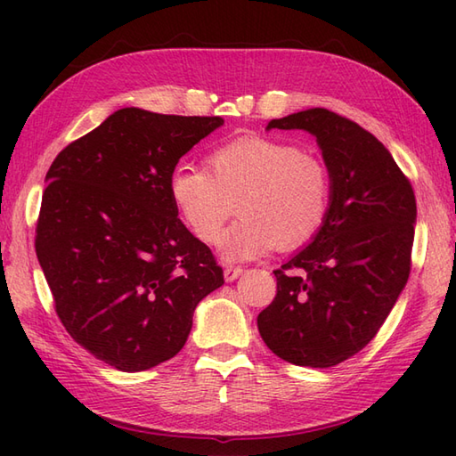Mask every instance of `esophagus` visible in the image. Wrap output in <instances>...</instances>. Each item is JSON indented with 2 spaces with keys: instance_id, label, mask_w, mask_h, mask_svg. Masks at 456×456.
<instances>
[{
  "instance_id": "34e87169",
  "label": "esophagus",
  "mask_w": 456,
  "mask_h": 456,
  "mask_svg": "<svg viewBox=\"0 0 456 456\" xmlns=\"http://www.w3.org/2000/svg\"><path fill=\"white\" fill-rule=\"evenodd\" d=\"M243 273H245V270L240 266H227L225 270H223V276H225L227 282H233V280H237Z\"/></svg>"
}]
</instances>
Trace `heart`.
I'll return each mask as SVG.
<instances>
[{"instance_id":"1","label":"heart","mask_w":456,"mask_h":456,"mask_svg":"<svg viewBox=\"0 0 456 456\" xmlns=\"http://www.w3.org/2000/svg\"><path fill=\"white\" fill-rule=\"evenodd\" d=\"M170 200L190 233L216 245L235 203L240 219L221 239L225 260H248L276 245L292 250L325 225L333 200L327 164L292 142L239 137L219 144L206 170L180 164L168 178Z\"/></svg>"}]
</instances>
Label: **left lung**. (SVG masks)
<instances>
[{
	"mask_svg": "<svg viewBox=\"0 0 456 456\" xmlns=\"http://www.w3.org/2000/svg\"><path fill=\"white\" fill-rule=\"evenodd\" d=\"M266 129L312 133L331 172L322 231L274 270L276 297L258 331L276 356L329 368L372 341L408 282L415 196L390 151L361 125L323 108L273 119Z\"/></svg>",
	"mask_w": 456,
	"mask_h": 456,
	"instance_id": "8db88e82",
	"label": "left lung"
}]
</instances>
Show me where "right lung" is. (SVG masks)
Returning <instances> with one entry per match:
<instances>
[{"label":"right lung","instance_id":"1","mask_svg":"<svg viewBox=\"0 0 456 456\" xmlns=\"http://www.w3.org/2000/svg\"><path fill=\"white\" fill-rule=\"evenodd\" d=\"M221 125L123 108L46 172L35 250L56 315L118 370L178 354L193 309L223 286L216 256L178 219L168 191L178 160Z\"/></svg>","mask_w":456,"mask_h":456}]
</instances>
